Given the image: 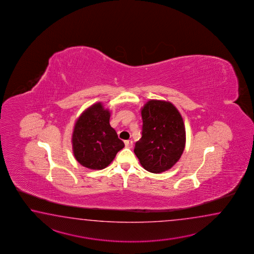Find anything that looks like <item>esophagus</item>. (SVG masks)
<instances>
[{
  "label": "esophagus",
  "mask_w": 254,
  "mask_h": 254,
  "mask_svg": "<svg viewBox=\"0 0 254 254\" xmlns=\"http://www.w3.org/2000/svg\"><path fill=\"white\" fill-rule=\"evenodd\" d=\"M125 147L126 148H132V140H125Z\"/></svg>",
  "instance_id": "1"
}]
</instances>
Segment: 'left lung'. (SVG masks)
I'll return each instance as SVG.
<instances>
[{"label":"left lung","instance_id":"left-lung-1","mask_svg":"<svg viewBox=\"0 0 254 254\" xmlns=\"http://www.w3.org/2000/svg\"><path fill=\"white\" fill-rule=\"evenodd\" d=\"M141 138L134 153L141 166L152 173H163L178 162L185 147L184 120L173 103L151 100L141 108Z\"/></svg>","mask_w":254,"mask_h":254}]
</instances>
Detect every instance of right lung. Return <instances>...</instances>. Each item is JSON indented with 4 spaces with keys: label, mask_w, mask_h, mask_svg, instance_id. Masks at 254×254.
<instances>
[{
    "label": "right lung",
    "mask_w": 254,
    "mask_h": 254,
    "mask_svg": "<svg viewBox=\"0 0 254 254\" xmlns=\"http://www.w3.org/2000/svg\"><path fill=\"white\" fill-rule=\"evenodd\" d=\"M111 114L101 103L86 109L76 121L71 137L78 162L88 169L102 170L114 161L125 143L110 125Z\"/></svg>",
    "instance_id": "add662e5"
}]
</instances>
